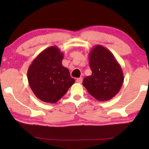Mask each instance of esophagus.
<instances>
[{"mask_svg": "<svg viewBox=\"0 0 149 149\" xmlns=\"http://www.w3.org/2000/svg\"><path fill=\"white\" fill-rule=\"evenodd\" d=\"M76 81H77V83H82V81H83V78H82V77H79V78L77 79Z\"/></svg>", "mask_w": 149, "mask_h": 149, "instance_id": "34e87169", "label": "esophagus"}]
</instances>
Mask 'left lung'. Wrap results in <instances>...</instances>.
Listing matches in <instances>:
<instances>
[{
    "label": "left lung",
    "instance_id": "1",
    "mask_svg": "<svg viewBox=\"0 0 149 149\" xmlns=\"http://www.w3.org/2000/svg\"><path fill=\"white\" fill-rule=\"evenodd\" d=\"M92 74L83 79V85L98 101H107L117 94L123 83L122 68L113 54L97 45L89 54Z\"/></svg>",
    "mask_w": 149,
    "mask_h": 149
}]
</instances>
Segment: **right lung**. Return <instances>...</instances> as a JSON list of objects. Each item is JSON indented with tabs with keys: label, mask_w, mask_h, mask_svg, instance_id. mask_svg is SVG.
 I'll use <instances>...</instances> for the list:
<instances>
[{
	"label": "right lung",
	"mask_w": 149,
	"mask_h": 149,
	"mask_svg": "<svg viewBox=\"0 0 149 149\" xmlns=\"http://www.w3.org/2000/svg\"><path fill=\"white\" fill-rule=\"evenodd\" d=\"M64 54L56 46L40 52L28 69V81L34 95L45 102L56 103L75 82L63 66Z\"/></svg>",
	"instance_id": "right-lung-1"
}]
</instances>
